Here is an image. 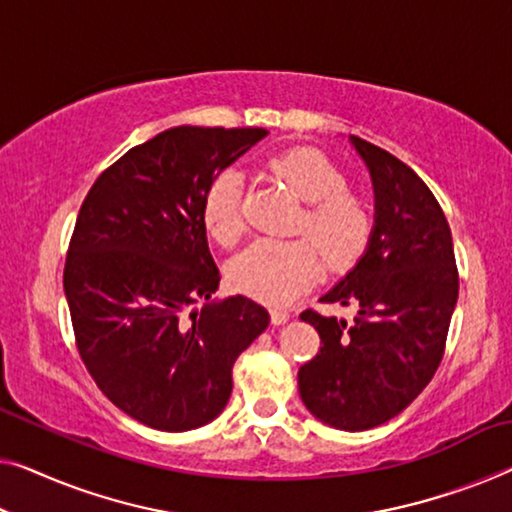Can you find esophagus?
Here are the masks:
<instances>
[{
    "instance_id": "1",
    "label": "esophagus",
    "mask_w": 512,
    "mask_h": 512,
    "mask_svg": "<svg viewBox=\"0 0 512 512\" xmlns=\"http://www.w3.org/2000/svg\"><path fill=\"white\" fill-rule=\"evenodd\" d=\"M289 317H292V315H289L287 310H280V308H273L271 310V322L276 324V326H282L285 322H289Z\"/></svg>"
}]
</instances>
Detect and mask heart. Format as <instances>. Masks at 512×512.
Listing matches in <instances>:
<instances>
[{"label":"heart","instance_id":"1","mask_svg":"<svg viewBox=\"0 0 512 512\" xmlns=\"http://www.w3.org/2000/svg\"><path fill=\"white\" fill-rule=\"evenodd\" d=\"M271 172L287 183L305 207L301 232L308 234L333 269L352 266L368 246L370 213L349 195L347 181L322 151L289 149L269 163ZM202 223L220 246L232 248L243 236V179L223 172L211 183L202 202ZM322 273V257L308 239H259L232 259L230 276L236 292L271 305H285L305 292Z\"/></svg>","mask_w":512,"mask_h":512}]
</instances>
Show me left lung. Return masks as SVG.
<instances>
[{
  "mask_svg": "<svg viewBox=\"0 0 512 512\" xmlns=\"http://www.w3.org/2000/svg\"><path fill=\"white\" fill-rule=\"evenodd\" d=\"M375 188V227L352 271L322 303L356 305L354 324L301 312L322 340L299 393L319 421L361 432L391 421L430 384L457 303L453 236L423 179L375 144L349 137Z\"/></svg>",
  "mask_w": 512,
  "mask_h": 512,
  "instance_id": "obj_1",
  "label": "left lung"
}]
</instances>
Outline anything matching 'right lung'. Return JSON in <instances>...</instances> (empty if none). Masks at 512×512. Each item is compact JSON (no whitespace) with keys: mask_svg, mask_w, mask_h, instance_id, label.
Segmentation results:
<instances>
[{"mask_svg":"<svg viewBox=\"0 0 512 512\" xmlns=\"http://www.w3.org/2000/svg\"><path fill=\"white\" fill-rule=\"evenodd\" d=\"M262 137L158 133L96 179L75 220L64 292L78 352L105 398L154 430L211 423L230 400L234 361L269 326L246 296L211 301L220 273L202 223L211 183Z\"/></svg>","mask_w":512,"mask_h":512,"instance_id":"1","label":"right lung"}]
</instances>
